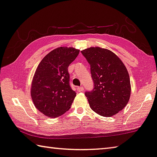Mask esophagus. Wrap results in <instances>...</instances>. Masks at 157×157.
<instances>
[{
    "mask_svg": "<svg viewBox=\"0 0 157 157\" xmlns=\"http://www.w3.org/2000/svg\"><path fill=\"white\" fill-rule=\"evenodd\" d=\"M84 90V88L83 87H78V91H79V92H81V91H82Z\"/></svg>",
    "mask_w": 157,
    "mask_h": 157,
    "instance_id": "1",
    "label": "esophagus"
}]
</instances>
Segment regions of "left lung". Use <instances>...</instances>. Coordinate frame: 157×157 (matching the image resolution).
Wrapping results in <instances>:
<instances>
[{
  "instance_id": "obj_1",
  "label": "left lung",
  "mask_w": 157,
  "mask_h": 157,
  "mask_svg": "<svg viewBox=\"0 0 157 157\" xmlns=\"http://www.w3.org/2000/svg\"><path fill=\"white\" fill-rule=\"evenodd\" d=\"M91 66L94 88L85 93L90 107L104 117L123 110L131 94L129 75L125 66L111 50L91 47L81 51Z\"/></svg>"
}]
</instances>
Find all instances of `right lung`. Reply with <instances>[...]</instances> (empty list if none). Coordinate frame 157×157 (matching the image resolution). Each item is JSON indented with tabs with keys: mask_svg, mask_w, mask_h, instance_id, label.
Segmentation results:
<instances>
[{
	"mask_svg": "<svg viewBox=\"0 0 157 157\" xmlns=\"http://www.w3.org/2000/svg\"><path fill=\"white\" fill-rule=\"evenodd\" d=\"M79 50L59 47L44 57L32 82L31 97L35 107L45 116L57 118L66 112L76 96L69 84L68 66Z\"/></svg>",
	"mask_w": 157,
	"mask_h": 157,
	"instance_id": "right-lung-1",
	"label": "right lung"
}]
</instances>
